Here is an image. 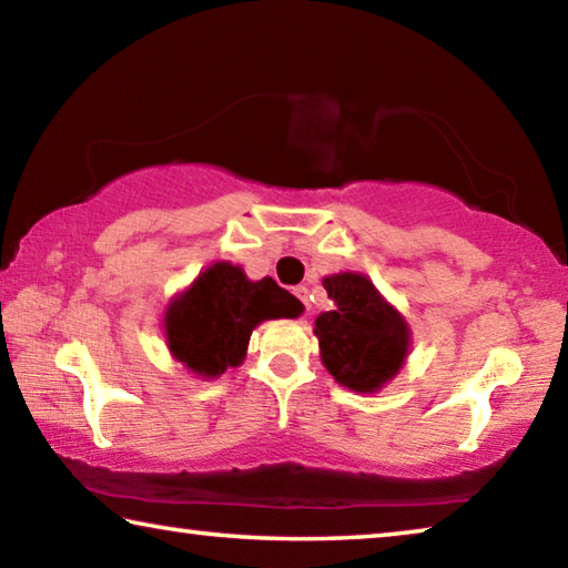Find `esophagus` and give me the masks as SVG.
<instances>
[{"instance_id":"1","label":"esophagus","mask_w":568,"mask_h":568,"mask_svg":"<svg viewBox=\"0 0 568 568\" xmlns=\"http://www.w3.org/2000/svg\"><path fill=\"white\" fill-rule=\"evenodd\" d=\"M293 295L305 305V313H308V287H305V285L293 287Z\"/></svg>"}]
</instances>
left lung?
Masks as SVG:
<instances>
[{"label": "left lung", "instance_id": "8db88e82", "mask_svg": "<svg viewBox=\"0 0 568 568\" xmlns=\"http://www.w3.org/2000/svg\"><path fill=\"white\" fill-rule=\"evenodd\" d=\"M323 287L336 301V311L316 318L323 366L348 389L376 392L399 372L407 356V323L364 275H331Z\"/></svg>", "mask_w": 568, "mask_h": 568}]
</instances>
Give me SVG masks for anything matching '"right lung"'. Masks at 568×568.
I'll return each instance as SVG.
<instances>
[{"instance_id": "obj_1", "label": "right lung", "mask_w": 568, "mask_h": 568, "mask_svg": "<svg viewBox=\"0 0 568 568\" xmlns=\"http://www.w3.org/2000/svg\"><path fill=\"white\" fill-rule=\"evenodd\" d=\"M303 303L273 277L252 283L240 267H206L184 295L169 305L171 354L194 374L220 376L245 358L252 328L267 318L301 316Z\"/></svg>"}]
</instances>
